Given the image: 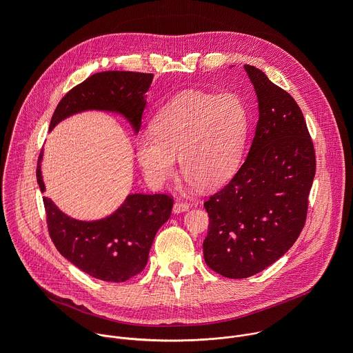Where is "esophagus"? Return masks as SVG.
<instances>
[{
	"label": "esophagus",
	"mask_w": 353,
	"mask_h": 353,
	"mask_svg": "<svg viewBox=\"0 0 353 353\" xmlns=\"http://www.w3.org/2000/svg\"><path fill=\"white\" fill-rule=\"evenodd\" d=\"M190 205L187 203H183V201H176L174 205H173V212L174 214H181V212H185L188 211Z\"/></svg>",
	"instance_id": "1"
}]
</instances>
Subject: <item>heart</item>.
Instances as JSON below:
<instances>
[{"mask_svg":"<svg viewBox=\"0 0 353 353\" xmlns=\"http://www.w3.org/2000/svg\"><path fill=\"white\" fill-rule=\"evenodd\" d=\"M152 131L135 141L137 161L150 184H165L174 174L179 157L191 183L214 188L240 162L248 112L237 93L185 90L158 112Z\"/></svg>","mask_w":353,"mask_h":353,"instance_id":"1","label":"heart"}]
</instances>
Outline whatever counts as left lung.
Instances as JSON below:
<instances>
[{
	"label": "left lung",
	"mask_w": 353,
	"mask_h": 353,
	"mask_svg": "<svg viewBox=\"0 0 353 353\" xmlns=\"http://www.w3.org/2000/svg\"><path fill=\"white\" fill-rule=\"evenodd\" d=\"M244 70L259 100L256 134L241 168L204 204V260L233 279L261 272L293 245L316 174L314 146L294 99L261 70Z\"/></svg>",
	"instance_id": "1"
}]
</instances>
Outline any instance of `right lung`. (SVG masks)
Instances as JSON below:
<instances>
[{
	"label": "right lung",
	"mask_w": 353,
	"mask_h": 353,
	"mask_svg": "<svg viewBox=\"0 0 353 353\" xmlns=\"http://www.w3.org/2000/svg\"><path fill=\"white\" fill-rule=\"evenodd\" d=\"M152 79L154 74L130 71L93 74L61 99L50 131L70 116L97 110L123 116L138 134L146 106L145 93ZM41 159L43 152L36 179L44 192ZM43 203L48 233L60 254L85 274L106 282H124L145 268L157 232L173 208V198L166 194H130L112 215L78 221L59 210L50 198L43 196Z\"/></svg>",
	"instance_id": "1"
}]
</instances>
